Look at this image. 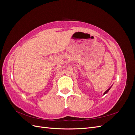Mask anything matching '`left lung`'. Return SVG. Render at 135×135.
I'll use <instances>...</instances> for the list:
<instances>
[{"label":"left lung","mask_w":135,"mask_h":135,"mask_svg":"<svg viewBox=\"0 0 135 135\" xmlns=\"http://www.w3.org/2000/svg\"><path fill=\"white\" fill-rule=\"evenodd\" d=\"M112 86H111V87H110V88H109L108 89H107V91H105V92H104V95H105V94H106V93H108V92H109V91L110 90V88H111Z\"/></svg>","instance_id":"left-lung-1"}]
</instances>
